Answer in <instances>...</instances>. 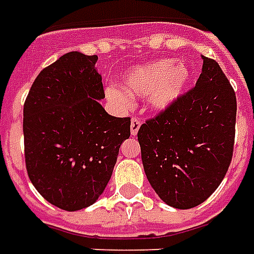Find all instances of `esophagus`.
<instances>
[{"label":"esophagus","instance_id":"esophagus-1","mask_svg":"<svg viewBox=\"0 0 254 254\" xmlns=\"http://www.w3.org/2000/svg\"><path fill=\"white\" fill-rule=\"evenodd\" d=\"M140 125H142V122L138 119V118H132L131 119V135L135 136V135L138 134L139 128H140Z\"/></svg>","mask_w":254,"mask_h":254}]
</instances>
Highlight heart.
Here are the masks:
<instances>
[{"label": "heart", "instance_id": "heart-1", "mask_svg": "<svg viewBox=\"0 0 254 254\" xmlns=\"http://www.w3.org/2000/svg\"><path fill=\"white\" fill-rule=\"evenodd\" d=\"M190 68L185 62L161 59L131 68L123 75V88L108 87L110 102L122 108L131 104L129 96L146 98L152 111L163 112L178 102L190 81Z\"/></svg>", "mask_w": 254, "mask_h": 254}]
</instances>
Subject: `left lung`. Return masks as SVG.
Wrapping results in <instances>:
<instances>
[{"label": "left lung", "mask_w": 254, "mask_h": 254, "mask_svg": "<svg viewBox=\"0 0 254 254\" xmlns=\"http://www.w3.org/2000/svg\"><path fill=\"white\" fill-rule=\"evenodd\" d=\"M202 60L195 87L138 131L151 188L169 206L182 210L210 197L233 155L236 93L218 63Z\"/></svg>", "instance_id": "left-lung-1"}]
</instances>
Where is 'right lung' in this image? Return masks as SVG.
<instances>
[{"label": "right lung", "instance_id": "obj_1", "mask_svg": "<svg viewBox=\"0 0 254 254\" xmlns=\"http://www.w3.org/2000/svg\"><path fill=\"white\" fill-rule=\"evenodd\" d=\"M98 56L65 53L44 68L24 104L25 163L30 182L49 203L81 210L111 178L129 118L108 115Z\"/></svg>", "mask_w": 254, "mask_h": 254}]
</instances>
